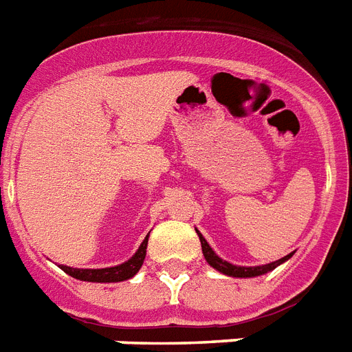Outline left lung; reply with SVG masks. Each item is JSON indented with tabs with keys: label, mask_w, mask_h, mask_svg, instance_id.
Instances as JSON below:
<instances>
[{
	"label": "left lung",
	"mask_w": 352,
	"mask_h": 352,
	"mask_svg": "<svg viewBox=\"0 0 352 352\" xmlns=\"http://www.w3.org/2000/svg\"><path fill=\"white\" fill-rule=\"evenodd\" d=\"M196 232L197 235H199V241H201V250H203V255H205V259H207V263L210 264L212 268L217 270V272H221V274L228 275V277H241V278L259 277V275L268 274V272L275 270L278 264L286 263V261L292 257V254H289L286 255V257H283V259L274 261V263H268V264H263V266H235V264L228 263V261H223L221 257H217V255L214 254V250H212L210 245L207 243V239L199 234V230Z\"/></svg>",
	"instance_id": "8db88e82"
}]
</instances>
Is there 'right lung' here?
<instances>
[{
	"label": "right lung",
	"instance_id": "add662e5",
	"mask_svg": "<svg viewBox=\"0 0 352 352\" xmlns=\"http://www.w3.org/2000/svg\"><path fill=\"white\" fill-rule=\"evenodd\" d=\"M147 241H149V234L145 235V239L142 241L140 248L136 250V254L129 261L118 264V266L98 270H80L69 268V266H63L60 264V270L66 272L69 277L78 278V280H86V283H122V280L135 277L138 274V270L142 268V264H144L145 259V252H147Z\"/></svg>",
	"mask_w": 352,
	"mask_h": 352
}]
</instances>
